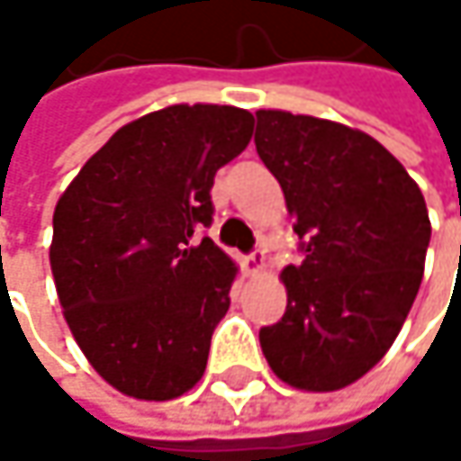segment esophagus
Here are the masks:
<instances>
[{"label": "esophagus", "instance_id": "obj_1", "mask_svg": "<svg viewBox=\"0 0 461 461\" xmlns=\"http://www.w3.org/2000/svg\"><path fill=\"white\" fill-rule=\"evenodd\" d=\"M242 267H245V272H248V275H258V272L264 269V250H261V248H256L253 253H248V256H245V261H242Z\"/></svg>", "mask_w": 461, "mask_h": 461}]
</instances>
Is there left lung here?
<instances>
[{
    "label": "left lung",
    "mask_w": 461,
    "mask_h": 461,
    "mask_svg": "<svg viewBox=\"0 0 461 461\" xmlns=\"http://www.w3.org/2000/svg\"><path fill=\"white\" fill-rule=\"evenodd\" d=\"M253 140L304 256L283 269L288 307L258 330L264 357L291 387L341 390L384 357L414 304L424 197L379 140L330 120L261 109Z\"/></svg>",
    "instance_id": "obj_1"
}]
</instances>
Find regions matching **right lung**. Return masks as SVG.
Here are the masks:
<instances>
[{"label":"right lung","mask_w":461,"mask_h":461,"mask_svg":"<svg viewBox=\"0 0 461 461\" xmlns=\"http://www.w3.org/2000/svg\"><path fill=\"white\" fill-rule=\"evenodd\" d=\"M250 136L253 114L234 106L151 112L106 140L55 205L50 267L66 322L131 398L170 401L205 374L237 269L200 234L216 170Z\"/></svg>","instance_id":"obj_1"}]
</instances>
